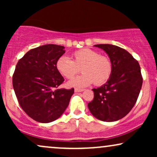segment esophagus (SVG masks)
Wrapping results in <instances>:
<instances>
[{
	"mask_svg": "<svg viewBox=\"0 0 157 157\" xmlns=\"http://www.w3.org/2000/svg\"><path fill=\"white\" fill-rule=\"evenodd\" d=\"M84 89H77V88H76V89H75V92H82V91H83Z\"/></svg>",
	"mask_w": 157,
	"mask_h": 157,
	"instance_id": "esophagus-1",
	"label": "esophagus"
}]
</instances>
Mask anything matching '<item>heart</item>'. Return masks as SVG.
<instances>
[{
	"label": "heart",
	"instance_id": "heart-1",
	"mask_svg": "<svg viewBox=\"0 0 157 157\" xmlns=\"http://www.w3.org/2000/svg\"><path fill=\"white\" fill-rule=\"evenodd\" d=\"M71 59L62 56L56 63V68L63 77L73 78L80 71V76L70 80L68 86L73 87H86L94 82L96 85L105 83L112 73V63L108 57L100 55L91 48H81L74 52Z\"/></svg>",
	"mask_w": 157,
	"mask_h": 157
}]
</instances>
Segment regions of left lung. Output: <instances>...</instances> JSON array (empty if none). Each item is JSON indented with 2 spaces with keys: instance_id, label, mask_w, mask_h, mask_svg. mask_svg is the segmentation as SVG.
Here are the masks:
<instances>
[{
  "instance_id": "1",
  "label": "left lung",
  "mask_w": 157,
  "mask_h": 157,
  "mask_svg": "<svg viewBox=\"0 0 157 157\" xmlns=\"http://www.w3.org/2000/svg\"><path fill=\"white\" fill-rule=\"evenodd\" d=\"M109 55L112 63L109 80L93 89V100L88 104L95 118L105 122L117 121L129 112L137 100L142 86L139 63L123 48L111 44H97Z\"/></svg>"
}]
</instances>
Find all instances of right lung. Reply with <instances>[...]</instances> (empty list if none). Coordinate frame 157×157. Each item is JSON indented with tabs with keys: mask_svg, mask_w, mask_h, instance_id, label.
Here are the masks:
<instances>
[{
	"mask_svg": "<svg viewBox=\"0 0 157 157\" xmlns=\"http://www.w3.org/2000/svg\"><path fill=\"white\" fill-rule=\"evenodd\" d=\"M65 47L46 44L29 50L17 63L12 84L20 105L28 116L42 123L58 119L73 95L74 89H57L64 81L56 68Z\"/></svg>",
	"mask_w": 157,
	"mask_h": 157,
	"instance_id": "add662e5",
	"label": "right lung"
}]
</instances>
